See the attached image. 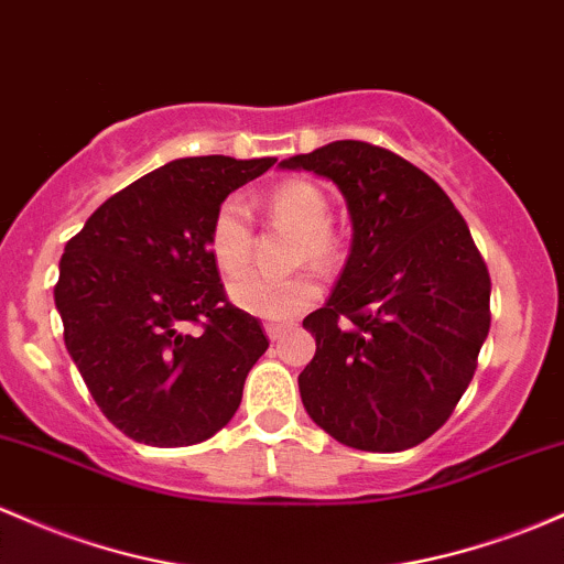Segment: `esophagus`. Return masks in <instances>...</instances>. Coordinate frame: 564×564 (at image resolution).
<instances>
[{
	"label": "esophagus",
	"mask_w": 564,
	"mask_h": 564,
	"mask_svg": "<svg viewBox=\"0 0 564 564\" xmlns=\"http://www.w3.org/2000/svg\"><path fill=\"white\" fill-rule=\"evenodd\" d=\"M289 326L286 324H264V332H268V337L275 343V339H281L283 334H286Z\"/></svg>",
	"instance_id": "1"
}]
</instances>
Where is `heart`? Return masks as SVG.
Wrapping results in <instances>:
<instances>
[{
	"label": "heart",
	"mask_w": 564,
	"mask_h": 564,
	"mask_svg": "<svg viewBox=\"0 0 564 564\" xmlns=\"http://www.w3.org/2000/svg\"><path fill=\"white\" fill-rule=\"evenodd\" d=\"M264 214L278 225L296 230L294 262H313L318 268H334L343 257L339 238L329 227V195L307 178H289L272 187L262 200ZM206 246L214 264L225 275H238L249 268L253 251V230L238 200L216 206L206 232ZM321 296L318 278L302 270L289 278H264L246 272L230 283V300L243 313L264 321H289L313 305Z\"/></svg>",
	"instance_id": "heart-1"
}]
</instances>
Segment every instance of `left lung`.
Segmentation results:
<instances>
[{
	"label": "left lung",
	"mask_w": 564,
	"mask_h": 564,
	"mask_svg": "<svg viewBox=\"0 0 564 564\" xmlns=\"http://www.w3.org/2000/svg\"><path fill=\"white\" fill-rule=\"evenodd\" d=\"M283 169L332 178L352 246L324 307L300 395L315 425L364 453H401L447 423L490 332V272L447 192L391 150L332 141Z\"/></svg>",
	"instance_id": "1"
}]
</instances>
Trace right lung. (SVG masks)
Segmentation results:
<instances>
[{
    "mask_svg": "<svg viewBox=\"0 0 564 564\" xmlns=\"http://www.w3.org/2000/svg\"><path fill=\"white\" fill-rule=\"evenodd\" d=\"M275 158L173 160L98 206L61 257L55 307L98 410L133 442L189 447L225 429L268 350L206 246L219 203ZM200 325V333L186 326Z\"/></svg>",
    "mask_w": 564,
    "mask_h": 564,
    "instance_id": "1",
    "label": "right lung"
}]
</instances>
